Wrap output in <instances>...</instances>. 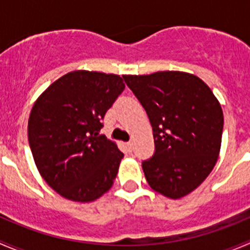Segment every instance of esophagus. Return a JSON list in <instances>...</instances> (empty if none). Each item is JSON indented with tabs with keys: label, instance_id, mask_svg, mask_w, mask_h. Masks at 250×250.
<instances>
[{
	"label": "esophagus",
	"instance_id": "1",
	"mask_svg": "<svg viewBox=\"0 0 250 250\" xmlns=\"http://www.w3.org/2000/svg\"><path fill=\"white\" fill-rule=\"evenodd\" d=\"M125 146H127V148H128V151H129V152L133 150V143H132V141H129V143L125 144Z\"/></svg>",
	"mask_w": 250,
	"mask_h": 250
}]
</instances>
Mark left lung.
<instances>
[{
  "label": "left lung",
  "mask_w": 250,
  "mask_h": 250,
  "mask_svg": "<svg viewBox=\"0 0 250 250\" xmlns=\"http://www.w3.org/2000/svg\"><path fill=\"white\" fill-rule=\"evenodd\" d=\"M150 120L155 153L143 162L152 190L172 200L192 192L218 161L224 115L210 88L192 74L125 75Z\"/></svg>",
  "instance_id": "8db88e82"
}]
</instances>
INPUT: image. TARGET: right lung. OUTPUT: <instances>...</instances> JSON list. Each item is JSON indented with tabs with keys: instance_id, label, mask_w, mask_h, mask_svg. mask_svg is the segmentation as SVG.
Masks as SVG:
<instances>
[{
	"instance_id": "add662e5",
	"label": "right lung",
	"mask_w": 250,
	"mask_h": 250,
	"mask_svg": "<svg viewBox=\"0 0 250 250\" xmlns=\"http://www.w3.org/2000/svg\"><path fill=\"white\" fill-rule=\"evenodd\" d=\"M123 89L118 75L76 70L35 102L27 125L30 148L41 176L62 197L92 202L112 186L123 153L100 129Z\"/></svg>"
}]
</instances>
